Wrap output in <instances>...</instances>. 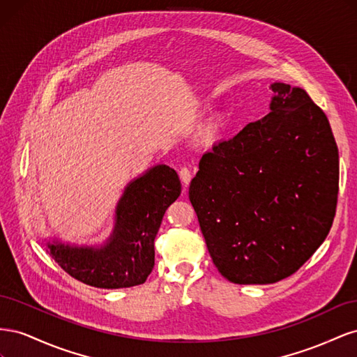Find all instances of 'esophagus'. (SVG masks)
Wrapping results in <instances>:
<instances>
[{"mask_svg":"<svg viewBox=\"0 0 357 357\" xmlns=\"http://www.w3.org/2000/svg\"><path fill=\"white\" fill-rule=\"evenodd\" d=\"M180 180L183 181V186H185V189H183V192L186 193V188H188V185H189L190 180H192V172H190L188 168H181V169H180Z\"/></svg>","mask_w":357,"mask_h":357,"instance_id":"obj_1","label":"esophagus"}]
</instances>
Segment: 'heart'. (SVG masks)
<instances>
[{
  "mask_svg": "<svg viewBox=\"0 0 357 357\" xmlns=\"http://www.w3.org/2000/svg\"><path fill=\"white\" fill-rule=\"evenodd\" d=\"M225 132V122L223 119H214V121L204 128L202 131V139L205 143L213 144L215 142H219V139L223 137Z\"/></svg>",
  "mask_w": 357,
  "mask_h": 357,
  "instance_id": "obj_1",
  "label": "heart"
}]
</instances>
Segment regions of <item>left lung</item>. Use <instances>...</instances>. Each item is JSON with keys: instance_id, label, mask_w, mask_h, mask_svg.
<instances>
[{"instance_id": "left-lung-1", "label": "left lung", "mask_w": 357, "mask_h": 357, "mask_svg": "<svg viewBox=\"0 0 357 357\" xmlns=\"http://www.w3.org/2000/svg\"><path fill=\"white\" fill-rule=\"evenodd\" d=\"M269 113L205 153L192 178L213 264L236 284H271L328 236L338 198V147L308 93L271 83Z\"/></svg>"}]
</instances>
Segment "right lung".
<instances>
[{"label":"right lung","mask_w":357,"mask_h":357,"mask_svg":"<svg viewBox=\"0 0 357 357\" xmlns=\"http://www.w3.org/2000/svg\"><path fill=\"white\" fill-rule=\"evenodd\" d=\"M181 193L177 172L155 165L125 186L109 238L98 245L46 240L50 256L79 282L100 289L143 284L155 265V238L165 210Z\"/></svg>","instance_id":"add662e5"}]
</instances>
